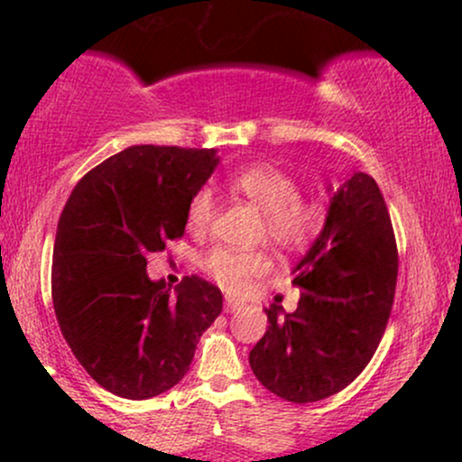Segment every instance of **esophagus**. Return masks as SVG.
Instances as JSON below:
<instances>
[{"label": "esophagus", "mask_w": 462, "mask_h": 462, "mask_svg": "<svg viewBox=\"0 0 462 462\" xmlns=\"http://www.w3.org/2000/svg\"><path fill=\"white\" fill-rule=\"evenodd\" d=\"M243 309V304L238 300H232V298H226V312H238Z\"/></svg>", "instance_id": "34e87169"}]
</instances>
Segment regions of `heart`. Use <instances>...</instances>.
<instances>
[{"mask_svg":"<svg viewBox=\"0 0 462 462\" xmlns=\"http://www.w3.org/2000/svg\"><path fill=\"white\" fill-rule=\"evenodd\" d=\"M230 189L243 195L263 213V235L284 252H304L319 238L326 226V210L319 201L301 198L300 182L272 162H254L236 169L230 176ZM215 217V195L201 187L187 204V226L204 230ZM204 269L215 282L230 293H243L254 278L269 269V256L263 252L217 247L204 258Z\"/></svg>","mask_w":462,"mask_h":462,"instance_id":"1","label":"heart"}]
</instances>
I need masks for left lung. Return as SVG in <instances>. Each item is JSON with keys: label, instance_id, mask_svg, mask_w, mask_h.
I'll return each mask as SVG.
<instances>
[{"label": "left lung", "instance_id": "1", "mask_svg": "<svg viewBox=\"0 0 462 462\" xmlns=\"http://www.w3.org/2000/svg\"><path fill=\"white\" fill-rule=\"evenodd\" d=\"M397 282V245L375 180L356 171L334 193L323 232L298 267V310L272 304L269 328L249 352L264 389L293 404L346 389L386 330Z\"/></svg>", "mask_w": 462, "mask_h": 462}]
</instances>
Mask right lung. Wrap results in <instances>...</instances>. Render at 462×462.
<instances>
[{
  "label": "right lung",
  "instance_id": "obj_1",
  "mask_svg": "<svg viewBox=\"0 0 462 462\" xmlns=\"http://www.w3.org/2000/svg\"><path fill=\"white\" fill-rule=\"evenodd\" d=\"M215 150L134 145L91 169L58 221L51 300L73 356L110 393L147 400L176 386L221 309L215 284L187 275L176 293L147 278V254L182 238L187 204Z\"/></svg>",
  "mask_w": 462,
  "mask_h": 462
}]
</instances>
